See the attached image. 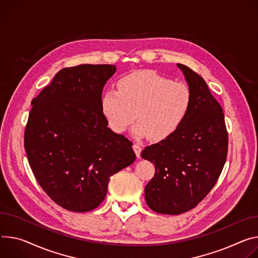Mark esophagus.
Returning <instances> with one entry per match:
<instances>
[{
  "mask_svg": "<svg viewBox=\"0 0 258 258\" xmlns=\"http://www.w3.org/2000/svg\"><path fill=\"white\" fill-rule=\"evenodd\" d=\"M133 148H134V151H135L137 157L141 156V152H142V147H141V146H140L139 144H134Z\"/></svg>",
  "mask_w": 258,
  "mask_h": 258,
  "instance_id": "obj_1",
  "label": "esophagus"
}]
</instances>
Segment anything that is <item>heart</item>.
Segmentation results:
<instances>
[{
  "label": "heart",
  "mask_w": 258,
  "mask_h": 258,
  "mask_svg": "<svg viewBox=\"0 0 258 258\" xmlns=\"http://www.w3.org/2000/svg\"><path fill=\"white\" fill-rule=\"evenodd\" d=\"M191 106V92L183 82H174L151 71L130 74L101 99V109L110 128L121 134L131 123L137 139L161 141L183 123ZM136 114H135L134 113Z\"/></svg>",
  "instance_id": "1"
}]
</instances>
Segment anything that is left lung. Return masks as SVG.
Returning a JSON list of instances; mask_svg holds the SVG:
<instances>
[{
    "label": "left lung",
    "instance_id": "obj_1",
    "mask_svg": "<svg viewBox=\"0 0 258 258\" xmlns=\"http://www.w3.org/2000/svg\"><path fill=\"white\" fill-rule=\"evenodd\" d=\"M191 92V106L181 126L169 138L145 147L141 156L154 163L145 186L148 207L179 215L195 208L216 184L227 154V132L221 106L206 81L177 63Z\"/></svg>",
    "mask_w": 258,
    "mask_h": 258
}]
</instances>
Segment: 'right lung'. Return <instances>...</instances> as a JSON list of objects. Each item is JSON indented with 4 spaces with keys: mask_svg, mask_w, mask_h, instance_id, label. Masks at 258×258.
<instances>
[{
    "mask_svg": "<svg viewBox=\"0 0 258 258\" xmlns=\"http://www.w3.org/2000/svg\"><path fill=\"white\" fill-rule=\"evenodd\" d=\"M114 64L66 68L32 101L25 132L30 167L48 197L72 212L96 209L110 177L135 161L133 143L114 133L101 109Z\"/></svg>",
    "mask_w": 258,
    "mask_h": 258,
    "instance_id": "1",
    "label": "right lung"
}]
</instances>
